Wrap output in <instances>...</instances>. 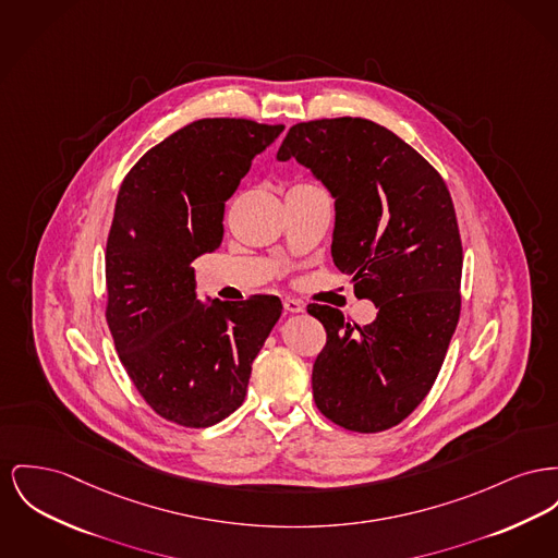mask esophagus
Here are the masks:
<instances>
[{
    "mask_svg": "<svg viewBox=\"0 0 558 558\" xmlns=\"http://www.w3.org/2000/svg\"><path fill=\"white\" fill-rule=\"evenodd\" d=\"M282 305H284V312H289V314H299V312H303V305H301L296 299H284V301H282Z\"/></svg>",
    "mask_w": 558,
    "mask_h": 558,
    "instance_id": "1",
    "label": "esophagus"
}]
</instances>
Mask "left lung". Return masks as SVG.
I'll list each match as a JSON object with an SVG mask.
<instances>
[{
  "mask_svg": "<svg viewBox=\"0 0 558 558\" xmlns=\"http://www.w3.org/2000/svg\"><path fill=\"white\" fill-rule=\"evenodd\" d=\"M276 158L310 168L335 197L332 262L377 307L359 327L307 305L327 328L312 371L316 407L352 432L396 426L434 386L458 327L463 253L451 194L411 145L362 118L295 124Z\"/></svg>",
  "mask_w": 558,
  "mask_h": 558,
  "instance_id": "8db88e82",
  "label": "left lung"
}]
</instances>
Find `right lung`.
Masks as SVG:
<instances>
[{
	"mask_svg": "<svg viewBox=\"0 0 558 558\" xmlns=\"http://www.w3.org/2000/svg\"><path fill=\"white\" fill-rule=\"evenodd\" d=\"M282 131L242 118L197 120L122 181L105 253V316L134 388L172 424L208 427L233 413L282 314L274 295L197 301L192 267L219 248L226 202Z\"/></svg>",
	"mask_w": 558,
	"mask_h": 558,
	"instance_id": "right-lung-1",
	"label": "right lung"
}]
</instances>
